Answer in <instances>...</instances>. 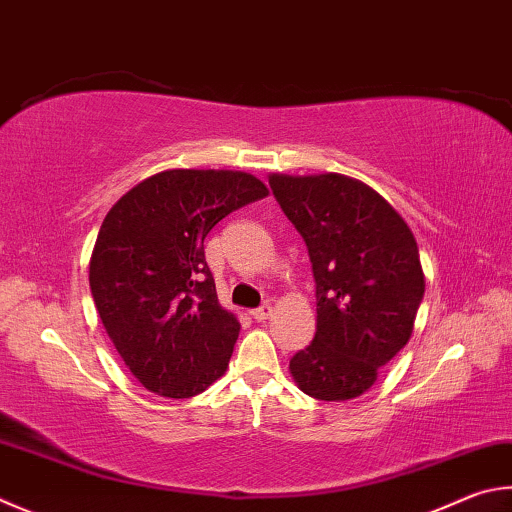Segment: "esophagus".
<instances>
[{"label":"esophagus","mask_w":512,"mask_h":512,"mask_svg":"<svg viewBox=\"0 0 512 512\" xmlns=\"http://www.w3.org/2000/svg\"><path fill=\"white\" fill-rule=\"evenodd\" d=\"M250 315H253L257 322H264V320H268L273 315V306L271 304H262V306H259V309L250 311Z\"/></svg>","instance_id":"esophagus-1"}]
</instances>
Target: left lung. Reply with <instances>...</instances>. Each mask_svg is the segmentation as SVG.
<instances>
[{
  "label": "left lung",
  "mask_w": 512,
  "mask_h": 512,
  "mask_svg": "<svg viewBox=\"0 0 512 512\" xmlns=\"http://www.w3.org/2000/svg\"><path fill=\"white\" fill-rule=\"evenodd\" d=\"M284 215L304 237L315 277V338L291 376L318 401H349L412 338L425 275L405 219L345 174H271Z\"/></svg>",
  "instance_id": "left-lung-1"
}]
</instances>
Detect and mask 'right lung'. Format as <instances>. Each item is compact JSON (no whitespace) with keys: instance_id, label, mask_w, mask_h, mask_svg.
Wrapping results in <instances>:
<instances>
[{"instance_id":"right-lung-1","label":"right lung","mask_w":512,"mask_h":512,"mask_svg":"<svg viewBox=\"0 0 512 512\" xmlns=\"http://www.w3.org/2000/svg\"><path fill=\"white\" fill-rule=\"evenodd\" d=\"M264 197L268 188L248 172L165 170L107 212L89 286L102 327L145 389L190 398L226 374L241 324L217 300L203 239Z\"/></svg>"}]
</instances>
